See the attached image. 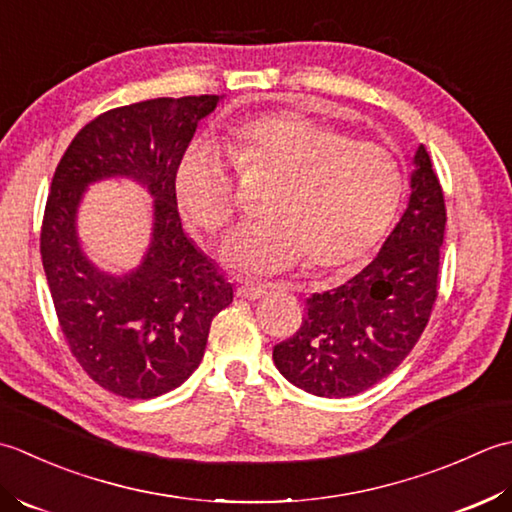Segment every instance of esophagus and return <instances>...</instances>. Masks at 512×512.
Listing matches in <instances>:
<instances>
[{"mask_svg":"<svg viewBox=\"0 0 512 512\" xmlns=\"http://www.w3.org/2000/svg\"><path fill=\"white\" fill-rule=\"evenodd\" d=\"M265 294H267V285L254 283V280H243V283L238 285V289H236V296L245 298V300H256V298L265 296Z\"/></svg>","mask_w":512,"mask_h":512,"instance_id":"34e87169","label":"esophagus"}]
</instances>
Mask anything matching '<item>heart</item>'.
<instances>
[{"label": "heart", "instance_id": "b5f03b06", "mask_svg": "<svg viewBox=\"0 0 512 512\" xmlns=\"http://www.w3.org/2000/svg\"><path fill=\"white\" fill-rule=\"evenodd\" d=\"M227 152L245 176H276L263 203L269 216L241 227L225 245L229 263L245 271H285L305 256L318 271L353 269L398 216L404 196L398 156L307 112L278 110L236 123L227 132ZM174 185L194 225L210 236L225 232L238 210V181L216 145H190Z\"/></svg>", "mask_w": 512, "mask_h": 512}]
</instances>
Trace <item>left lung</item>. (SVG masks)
I'll return each mask as SVG.
<instances>
[{
	"label": "left lung",
	"mask_w": 512,
	"mask_h": 512,
	"mask_svg": "<svg viewBox=\"0 0 512 512\" xmlns=\"http://www.w3.org/2000/svg\"><path fill=\"white\" fill-rule=\"evenodd\" d=\"M444 227L442 185L420 145L400 223L360 274L307 298L300 329L274 347L278 371L318 398H349L398 369L437 300Z\"/></svg>",
	"instance_id": "left-lung-1"
}]
</instances>
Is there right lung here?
<instances>
[{"label":"right lung","instance_id":"add662e5","mask_svg":"<svg viewBox=\"0 0 512 512\" xmlns=\"http://www.w3.org/2000/svg\"><path fill=\"white\" fill-rule=\"evenodd\" d=\"M216 95L161 97L99 114L83 125L52 176L41 223V263L61 333L99 387L150 400L190 378L203 360L232 285L185 236L176 168ZM108 175H132L155 196L153 243L130 275H103L82 256L74 216L82 190Z\"/></svg>","mask_w":512,"mask_h":512}]
</instances>
